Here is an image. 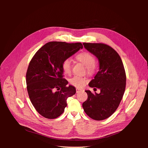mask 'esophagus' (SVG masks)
<instances>
[{
  "instance_id": "obj_1",
  "label": "esophagus",
  "mask_w": 148,
  "mask_h": 148,
  "mask_svg": "<svg viewBox=\"0 0 148 148\" xmlns=\"http://www.w3.org/2000/svg\"><path fill=\"white\" fill-rule=\"evenodd\" d=\"M76 91H77V93L83 91L82 89H79V88H77V89H76Z\"/></svg>"
}]
</instances>
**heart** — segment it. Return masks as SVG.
<instances>
[{
    "mask_svg": "<svg viewBox=\"0 0 148 148\" xmlns=\"http://www.w3.org/2000/svg\"><path fill=\"white\" fill-rule=\"evenodd\" d=\"M76 59L86 67V71L88 74H92L95 71L96 60L95 57L91 53L82 52L76 56ZM62 68L66 75H70L71 70V62L69 59H66L62 62ZM70 83L77 88H82L86 82V79L78 76H75L69 80Z\"/></svg>",
    "mask_w": 148,
    "mask_h": 148,
    "instance_id": "1",
    "label": "heart"
}]
</instances>
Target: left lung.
Returning <instances> with one entry per match:
<instances>
[{"label":"left lung","mask_w":148,"mask_h":148,"mask_svg":"<svg viewBox=\"0 0 148 148\" xmlns=\"http://www.w3.org/2000/svg\"><path fill=\"white\" fill-rule=\"evenodd\" d=\"M83 45L99 61V71L89 86L97 88L101 92L85 91L88 99L83 103V108L90 118L102 120L112 115L119 107L125 90L126 74L122 59L113 48L102 43L84 42Z\"/></svg>","instance_id":"left-lung-1"}]
</instances>
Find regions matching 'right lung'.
<instances>
[{
    "instance_id": "right-lung-1",
    "label": "right lung",
    "mask_w": 148,
    "mask_h": 148,
    "mask_svg": "<svg viewBox=\"0 0 148 148\" xmlns=\"http://www.w3.org/2000/svg\"><path fill=\"white\" fill-rule=\"evenodd\" d=\"M81 42L53 41L46 43L35 53L26 72V85L30 101L38 112L49 119L57 118L66 107L67 98L76 88L63 78L62 62L80 49Z\"/></svg>"
}]
</instances>
